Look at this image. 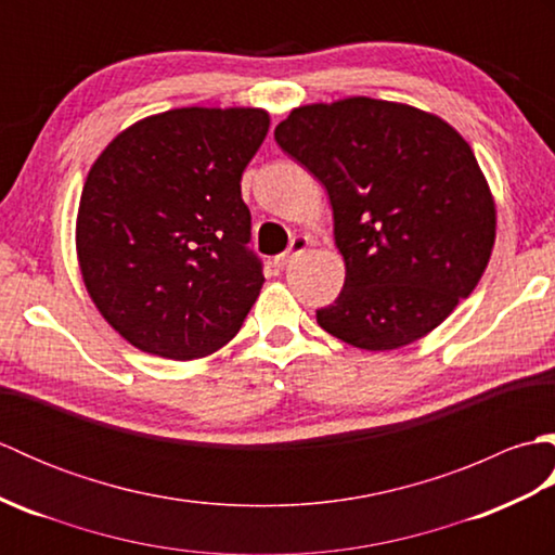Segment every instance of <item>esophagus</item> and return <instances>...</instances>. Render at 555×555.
I'll list each match as a JSON object with an SVG mask.
<instances>
[{
	"mask_svg": "<svg viewBox=\"0 0 555 555\" xmlns=\"http://www.w3.org/2000/svg\"><path fill=\"white\" fill-rule=\"evenodd\" d=\"M308 250V238H302V235H296V238L291 241V245H288V250L284 253V255H279V257H274V267L276 269H284V267H288V262L296 255H300V253H305Z\"/></svg>",
	"mask_w": 555,
	"mask_h": 555,
	"instance_id": "34e87169",
	"label": "esophagus"
}]
</instances>
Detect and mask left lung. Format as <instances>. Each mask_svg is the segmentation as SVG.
Segmentation results:
<instances>
[{"label": "left lung", "mask_w": 555, "mask_h": 555, "mask_svg": "<svg viewBox=\"0 0 555 555\" xmlns=\"http://www.w3.org/2000/svg\"><path fill=\"white\" fill-rule=\"evenodd\" d=\"M274 138L334 209L346 284L317 310L324 332L362 350H396L475 291L496 241V203L473 147L441 116L346 98L296 107Z\"/></svg>", "instance_id": "obj_1"}]
</instances>
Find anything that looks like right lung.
<instances>
[{
    "mask_svg": "<svg viewBox=\"0 0 555 555\" xmlns=\"http://www.w3.org/2000/svg\"><path fill=\"white\" fill-rule=\"evenodd\" d=\"M269 131L255 107H181L116 135L88 171L76 255L100 314L138 350L197 360L262 291L243 171Z\"/></svg>",
    "mask_w": 555,
    "mask_h": 555,
    "instance_id": "add662e5",
    "label": "right lung"
}]
</instances>
